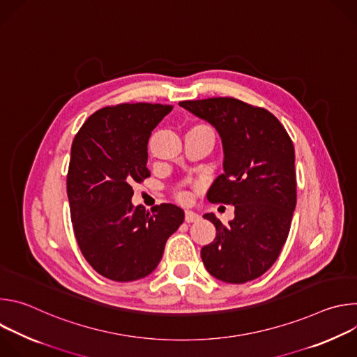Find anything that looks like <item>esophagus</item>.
<instances>
[{
	"mask_svg": "<svg viewBox=\"0 0 357 357\" xmlns=\"http://www.w3.org/2000/svg\"><path fill=\"white\" fill-rule=\"evenodd\" d=\"M200 219V216L192 211H186L185 212V222L186 223H193V222H197Z\"/></svg>",
	"mask_w": 357,
	"mask_h": 357,
	"instance_id": "obj_1",
	"label": "esophagus"
}]
</instances>
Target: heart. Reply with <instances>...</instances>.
Here are the masks:
<instances>
[{"label":"heart","instance_id":"heart-1","mask_svg":"<svg viewBox=\"0 0 357 357\" xmlns=\"http://www.w3.org/2000/svg\"><path fill=\"white\" fill-rule=\"evenodd\" d=\"M202 128H209V127H206V126H195L192 130H202ZM176 197H178V200H181V202H183V203H186V202H189V199H190V196H189V193H186V192H179L178 195H176Z\"/></svg>","mask_w":357,"mask_h":357}]
</instances>
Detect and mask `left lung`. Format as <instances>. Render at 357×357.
Here are the masks:
<instances>
[{"label":"left lung","instance_id":"obj_1","mask_svg":"<svg viewBox=\"0 0 357 357\" xmlns=\"http://www.w3.org/2000/svg\"><path fill=\"white\" fill-rule=\"evenodd\" d=\"M179 106L220 134L225 172L208 200L234 206L227 225L213 213L203 216L216 226V237L202 247V261L220 281L256 280L275 263L289 233L296 205L292 139L268 110L234 97L185 100Z\"/></svg>","mask_w":357,"mask_h":357}]
</instances>
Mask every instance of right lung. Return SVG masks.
<instances>
[{
  "label": "right lung",
  "instance_id": "obj_1",
  "mask_svg": "<svg viewBox=\"0 0 357 357\" xmlns=\"http://www.w3.org/2000/svg\"><path fill=\"white\" fill-rule=\"evenodd\" d=\"M171 105L121 103L91 114L77 131L66 179L70 218L86 261L109 280L154 271L165 243L185 219L172 203L134 208L132 182L151 175L146 144Z\"/></svg>",
  "mask_w": 357,
  "mask_h": 357
}]
</instances>
